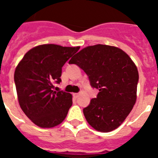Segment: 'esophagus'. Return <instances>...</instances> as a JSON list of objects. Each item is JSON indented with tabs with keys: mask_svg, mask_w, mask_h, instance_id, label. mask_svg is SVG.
Wrapping results in <instances>:
<instances>
[{
	"mask_svg": "<svg viewBox=\"0 0 158 158\" xmlns=\"http://www.w3.org/2000/svg\"><path fill=\"white\" fill-rule=\"evenodd\" d=\"M73 97H75V98H77L78 96H79V93H73Z\"/></svg>",
	"mask_w": 158,
	"mask_h": 158,
	"instance_id": "esophagus-1",
	"label": "esophagus"
}]
</instances>
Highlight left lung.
<instances>
[{
  "label": "left lung",
  "mask_w": 158,
  "mask_h": 158,
  "mask_svg": "<svg viewBox=\"0 0 158 158\" xmlns=\"http://www.w3.org/2000/svg\"><path fill=\"white\" fill-rule=\"evenodd\" d=\"M69 63L83 69L99 90L83 109L87 122L101 132L120 126L136 101L139 72L131 58L118 47L97 44L82 49Z\"/></svg>",
  "instance_id": "obj_1"
}]
</instances>
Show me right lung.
I'll list each match as a JSON object with an SVG mask.
<instances>
[{
    "mask_svg": "<svg viewBox=\"0 0 158 158\" xmlns=\"http://www.w3.org/2000/svg\"><path fill=\"white\" fill-rule=\"evenodd\" d=\"M80 49L44 44L31 49L14 73L18 100L24 114L35 125L54 127L65 118L72 106V95L52 90L62 81L64 64Z\"/></svg>",
    "mask_w": 158,
    "mask_h": 158,
    "instance_id": "right-lung-1",
    "label": "right lung"
}]
</instances>
